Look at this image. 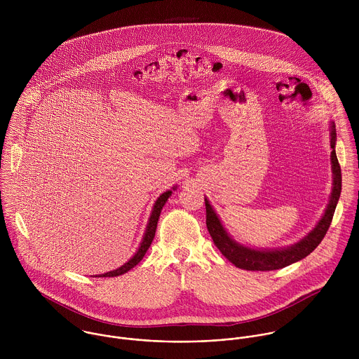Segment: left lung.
Wrapping results in <instances>:
<instances>
[{
  "mask_svg": "<svg viewBox=\"0 0 359 359\" xmlns=\"http://www.w3.org/2000/svg\"><path fill=\"white\" fill-rule=\"evenodd\" d=\"M336 145V126H330V147H332V170H333V189L332 196L329 201L327 208L318 222V225L311 231L307 236L300 241L299 243L282 249V250H255L249 248H243L235 241L229 238L224 226L221 225V221L218 219L217 214L214 212L212 207L205 199V225L208 229V233L214 242V245L218 248V250L222 253V256L229 259L235 266L248 269V271H273L285 268L293 262H297L312 253L318 245L325 238L336 210V205L339 202L340 194H341V168L334 151Z\"/></svg>",
  "mask_w": 359,
  "mask_h": 359,
  "instance_id": "8db88e82",
  "label": "left lung"
}]
</instances>
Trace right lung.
<instances>
[{"instance_id":"obj_1","label":"right lung","mask_w":359,"mask_h":359,"mask_svg":"<svg viewBox=\"0 0 359 359\" xmlns=\"http://www.w3.org/2000/svg\"><path fill=\"white\" fill-rule=\"evenodd\" d=\"M170 195H171V191H167V192L161 194V195L157 198V201H156V203H154V210H152V214H151V218H149V222H148V226H147L145 236H144L142 243H141L138 252L135 253V256L133 257L128 262H126L124 265H121L120 268H117V269H114V271H110V272H106V273H102V275H98V278H107V276L110 278V276L123 275V273H126L127 271H130L131 268H134V266L144 258L145 253L148 252V249H149V246H151V243H152V241H154L156 228H157V221H158L161 208H163V205H165V202H167V199L170 198Z\"/></svg>"}]
</instances>
